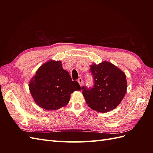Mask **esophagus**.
<instances>
[{"label":"esophagus","mask_w":153,"mask_h":153,"mask_svg":"<svg viewBox=\"0 0 153 153\" xmlns=\"http://www.w3.org/2000/svg\"><path fill=\"white\" fill-rule=\"evenodd\" d=\"M77 81H78V84H80V86H82V85H83V80H82V78H78Z\"/></svg>","instance_id":"esophagus-1"}]
</instances>
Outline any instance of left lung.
I'll use <instances>...</instances> for the list:
<instances>
[{
	"label": "left lung",
	"mask_w": 153,
	"mask_h": 153,
	"mask_svg": "<svg viewBox=\"0 0 153 153\" xmlns=\"http://www.w3.org/2000/svg\"><path fill=\"white\" fill-rule=\"evenodd\" d=\"M90 72L94 78L93 87H82L88 106L97 112L104 113L116 108L126 93L127 82L124 73L106 61L92 64Z\"/></svg>",
	"instance_id": "8db88e82"
}]
</instances>
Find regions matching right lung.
I'll list each match as a JSON object with an SVG mask.
<instances>
[{"label":"right lung","mask_w":153,"mask_h":153,"mask_svg":"<svg viewBox=\"0 0 153 153\" xmlns=\"http://www.w3.org/2000/svg\"><path fill=\"white\" fill-rule=\"evenodd\" d=\"M29 89L37 105L47 110H53L66 106L71 94L81 88L63 69L61 61H49L36 71L29 83Z\"/></svg>","instance_id":"add662e5"}]
</instances>
